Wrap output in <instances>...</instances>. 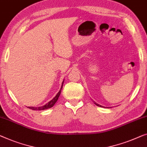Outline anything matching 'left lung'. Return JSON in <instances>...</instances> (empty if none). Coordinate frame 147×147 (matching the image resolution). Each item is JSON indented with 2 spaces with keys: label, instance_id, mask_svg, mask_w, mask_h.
<instances>
[{
  "label": "left lung",
  "instance_id": "obj_1",
  "mask_svg": "<svg viewBox=\"0 0 147 147\" xmlns=\"http://www.w3.org/2000/svg\"><path fill=\"white\" fill-rule=\"evenodd\" d=\"M94 103H95V105H96L97 106H99V107H103V106H101V105H99V104H97V103H95V102H94Z\"/></svg>",
  "mask_w": 147,
  "mask_h": 147
}]
</instances>
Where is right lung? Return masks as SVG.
I'll use <instances>...</instances> for the list:
<instances>
[{"instance_id": "right-lung-1", "label": "right lung", "mask_w": 147, "mask_h": 147, "mask_svg": "<svg viewBox=\"0 0 147 147\" xmlns=\"http://www.w3.org/2000/svg\"><path fill=\"white\" fill-rule=\"evenodd\" d=\"M63 83H62V85H61V89L59 91V92L57 93V95L55 96L54 98H53L52 100H51L50 101H49L47 104H46V105H44L43 106H42V107H28V108H29V109H32V110H45V109H49V108H51L54 105V104L56 103V101H58V99L59 97V95H60L61 93V89H62V87H63Z\"/></svg>"}]
</instances>
